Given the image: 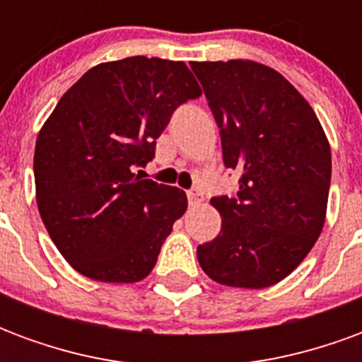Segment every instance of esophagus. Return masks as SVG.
<instances>
[{"label":"esophagus","mask_w":362,"mask_h":362,"mask_svg":"<svg viewBox=\"0 0 362 362\" xmlns=\"http://www.w3.org/2000/svg\"><path fill=\"white\" fill-rule=\"evenodd\" d=\"M188 202L189 205H199L202 202H204V196L197 192V189H189L188 192Z\"/></svg>","instance_id":"1"}]
</instances>
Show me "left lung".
<instances>
[{
	"label": "left lung",
	"instance_id": "obj_1",
	"mask_svg": "<svg viewBox=\"0 0 362 362\" xmlns=\"http://www.w3.org/2000/svg\"><path fill=\"white\" fill-rule=\"evenodd\" d=\"M221 129L235 197H213L223 225L197 246L199 266L227 287H272L306 258L324 228L332 151L320 119L272 67L250 59L192 62Z\"/></svg>",
	"mask_w": 362,
	"mask_h": 362
}]
</instances>
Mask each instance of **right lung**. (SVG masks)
<instances>
[{"instance_id": "1", "label": "right lung", "mask_w": 362, "mask_h": 362, "mask_svg": "<svg viewBox=\"0 0 362 362\" xmlns=\"http://www.w3.org/2000/svg\"><path fill=\"white\" fill-rule=\"evenodd\" d=\"M202 95L184 62L98 64L59 98L36 137V204L67 264L103 283H135L157 264L188 197L135 174L173 112Z\"/></svg>"}]
</instances>
